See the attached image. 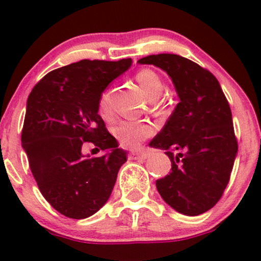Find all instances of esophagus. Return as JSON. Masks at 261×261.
I'll return each mask as SVG.
<instances>
[{"label": "esophagus", "mask_w": 261, "mask_h": 261, "mask_svg": "<svg viewBox=\"0 0 261 261\" xmlns=\"http://www.w3.org/2000/svg\"><path fill=\"white\" fill-rule=\"evenodd\" d=\"M147 155L145 152H130L128 154V159L131 160H145Z\"/></svg>", "instance_id": "1"}]
</instances>
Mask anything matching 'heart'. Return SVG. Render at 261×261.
Masks as SVG:
<instances>
[{
    "mask_svg": "<svg viewBox=\"0 0 261 261\" xmlns=\"http://www.w3.org/2000/svg\"><path fill=\"white\" fill-rule=\"evenodd\" d=\"M135 81L138 82L149 101H155L159 98L164 89V83H163L160 75L155 70L149 69V68H144V69L136 72ZM154 106L158 107L155 102ZM98 110L102 117L106 120H110L112 117V109L107 92L102 93L99 97ZM154 133L155 128L151 123L140 122V121H122V122L117 123L114 128L115 138L117 139L118 143L128 149H138L147 138L154 135Z\"/></svg>",
    "mask_w": 261,
    "mask_h": 261,
    "instance_id": "1",
    "label": "heart"
}]
</instances>
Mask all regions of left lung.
Here are the masks:
<instances>
[{
    "label": "left lung",
    "mask_w": 261,
    "mask_h": 261,
    "mask_svg": "<svg viewBox=\"0 0 261 261\" xmlns=\"http://www.w3.org/2000/svg\"><path fill=\"white\" fill-rule=\"evenodd\" d=\"M139 63L165 70L180 99L150 141L172 162V172L156 180L158 192L175 211L198 216L220 201L238 154L230 105L215 75L187 58L158 54Z\"/></svg>",
    "instance_id": "left-lung-1"
}]
</instances>
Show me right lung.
<instances>
[{
	"mask_svg": "<svg viewBox=\"0 0 261 261\" xmlns=\"http://www.w3.org/2000/svg\"><path fill=\"white\" fill-rule=\"evenodd\" d=\"M133 60L83 59L49 72L29 94L21 143L44 198L65 217L94 215L111 196L127 152L107 131L98 99ZM91 142L108 152L84 157Z\"/></svg>",
	"mask_w": 261,
	"mask_h": 261,
	"instance_id": "obj_1",
	"label": "right lung"
}]
</instances>
